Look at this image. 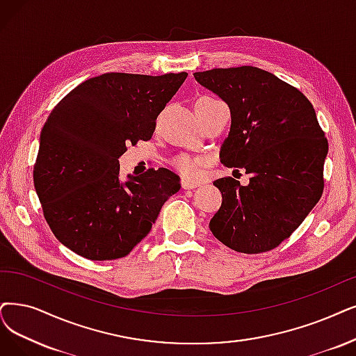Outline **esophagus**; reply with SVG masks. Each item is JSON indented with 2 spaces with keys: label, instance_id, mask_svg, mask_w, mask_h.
I'll return each instance as SVG.
<instances>
[{
  "label": "esophagus",
  "instance_id": "esophagus-1",
  "mask_svg": "<svg viewBox=\"0 0 356 356\" xmlns=\"http://www.w3.org/2000/svg\"><path fill=\"white\" fill-rule=\"evenodd\" d=\"M197 186H198V184L194 182V181H190V179H186V178L181 179V187H182L184 190H193V188H195Z\"/></svg>",
  "mask_w": 356,
  "mask_h": 356
}]
</instances>
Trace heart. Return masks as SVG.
I'll return each mask as SVG.
<instances>
[{
    "label": "heart",
    "mask_w": 356,
    "mask_h": 356,
    "mask_svg": "<svg viewBox=\"0 0 356 356\" xmlns=\"http://www.w3.org/2000/svg\"><path fill=\"white\" fill-rule=\"evenodd\" d=\"M172 165L182 177H186L188 179H197L202 174L200 166L203 165V161L198 158H193V156L188 154H181L174 159Z\"/></svg>",
    "instance_id": "b5f03b06"
}]
</instances>
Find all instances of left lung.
I'll return each mask as SVG.
<instances>
[{
	"label": "left lung",
	"mask_w": 356,
	"mask_h": 356,
	"mask_svg": "<svg viewBox=\"0 0 356 356\" xmlns=\"http://www.w3.org/2000/svg\"><path fill=\"white\" fill-rule=\"evenodd\" d=\"M194 79L231 109V131L220 161L250 174L248 186L225 177L213 186L222 206L209 227L238 252L276 248L300 226L324 188L329 143L308 99L257 67L213 68Z\"/></svg>",
	"instance_id": "1"
}]
</instances>
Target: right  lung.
Wrapping results in <instances>:
<instances>
[{
    "mask_svg": "<svg viewBox=\"0 0 356 356\" xmlns=\"http://www.w3.org/2000/svg\"><path fill=\"white\" fill-rule=\"evenodd\" d=\"M187 73H106L89 79L56 105L40 131L35 190L51 231L84 259L125 257L181 188L172 170L149 169L120 179V156L150 140Z\"/></svg>",
    "mask_w": 356,
    "mask_h": 356,
    "instance_id": "right-lung-1",
    "label": "right lung"
}]
</instances>
